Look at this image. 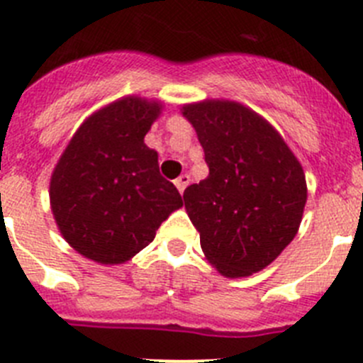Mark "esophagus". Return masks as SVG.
<instances>
[{"label":"esophagus","instance_id":"esophagus-1","mask_svg":"<svg viewBox=\"0 0 363 363\" xmlns=\"http://www.w3.org/2000/svg\"><path fill=\"white\" fill-rule=\"evenodd\" d=\"M189 184V175H181V177L179 179H175V186H177V189H179V193H184V189H186V186Z\"/></svg>","mask_w":363,"mask_h":363}]
</instances>
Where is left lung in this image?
<instances>
[{
    "label": "left lung",
    "mask_w": 363,
    "mask_h": 363,
    "mask_svg": "<svg viewBox=\"0 0 363 363\" xmlns=\"http://www.w3.org/2000/svg\"><path fill=\"white\" fill-rule=\"evenodd\" d=\"M209 175L184 189L206 259L229 279L269 267L299 231L308 199L299 159L258 113L233 100L182 105Z\"/></svg>",
    "instance_id": "obj_1"
}]
</instances>
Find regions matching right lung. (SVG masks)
Instances as JSON below:
<instances>
[{
    "label": "right lung",
    "instance_id": "right-lung-1",
    "mask_svg": "<svg viewBox=\"0 0 363 363\" xmlns=\"http://www.w3.org/2000/svg\"><path fill=\"white\" fill-rule=\"evenodd\" d=\"M161 100L123 96L82 121L50 179V206L62 238L84 258L121 265L143 250L181 195L159 174L145 135Z\"/></svg>",
    "mask_w": 363,
    "mask_h": 363
}]
</instances>
